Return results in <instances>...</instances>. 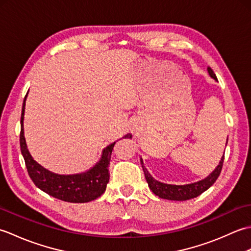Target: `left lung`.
Here are the masks:
<instances>
[{
	"label": "left lung",
	"mask_w": 251,
	"mask_h": 251,
	"mask_svg": "<svg viewBox=\"0 0 251 251\" xmlns=\"http://www.w3.org/2000/svg\"><path fill=\"white\" fill-rule=\"evenodd\" d=\"M208 73H209V75L212 78L217 79L216 74L214 71H212L211 68H208ZM223 161H225V154H223V156L221 158L219 165H218V167L209 176H208L206 179L199 181V182L185 184V185H173V184L158 182L157 180L153 179L152 176L149 174L147 168L143 166L142 159H141V166L143 169V173H145L146 179L148 181L149 188L151 189V191L154 194L165 200L188 201L201 195L202 192H205L207 189H209L210 186L216 182V180L220 176V173L222 170Z\"/></svg>",
	"instance_id": "1"
}]
</instances>
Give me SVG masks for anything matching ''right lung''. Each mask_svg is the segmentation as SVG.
Segmentation results:
<instances>
[{
	"label": "right lung",
	"instance_id": "add662e5",
	"mask_svg": "<svg viewBox=\"0 0 251 251\" xmlns=\"http://www.w3.org/2000/svg\"><path fill=\"white\" fill-rule=\"evenodd\" d=\"M25 97L23 103V111H21L19 141L21 154L25 158L26 170H28V174L33 183L49 195L69 202H87L98 199L100 195L104 193L106 184L109 182L110 173L108 168L115 142L104 149L99 163L87 173L61 176L49 172L32 158L28 149H26L24 136ZM126 137H130V135H126L125 138Z\"/></svg>",
	"mask_w": 251,
	"mask_h": 251
}]
</instances>
